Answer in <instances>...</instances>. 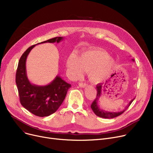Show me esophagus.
Returning <instances> with one entry per match:
<instances>
[{"instance_id": "esophagus-1", "label": "esophagus", "mask_w": 153, "mask_h": 153, "mask_svg": "<svg viewBox=\"0 0 153 153\" xmlns=\"http://www.w3.org/2000/svg\"><path fill=\"white\" fill-rule=\"evenodd\" d=\"M79 87L84 88V87H85L87 86V84L85 83H79Z\"/></svg>"}]
</instances>
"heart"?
<instances>
[{
    "mask_svg": "<svg viewBox=\"0 0 153 153\" xmlns=\"http://www.w3.org/2000/svg\"><path fill=\"white\" fill-rule=\"evenodd\" d=\"M67 66L72 77H77L89 71V77L94 82L99 83L107 79L114 67V62L103 50H95L83 53L80 57L71 55Z\"/></svg>",
    "mask_w": 153,
    "mask_h": 153,
    "instance_id": "b5f03b06",
    "label": "heart"
}]
</instances>
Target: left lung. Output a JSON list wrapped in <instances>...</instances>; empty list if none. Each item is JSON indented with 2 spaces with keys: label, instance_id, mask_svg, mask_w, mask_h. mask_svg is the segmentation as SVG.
Segmentation results:
<instances>
[{
  "label": "left lung",
  "instance_id": "left-lung-1",
  "mask_svg": "<svg viewBox=\"0 0 153 153\" xmlns=\"http://www.w3.org/2000/svg\"><path fill=\"white\" fill-rule=\"evenodd\" d=\"M133 61H134V60L133 59H132ZM107 84L108 82H107V83H105V84L103 85V83H100L98 84L96 86V89H97V96H96V98L95 99L94 101L92 102V105H91V108L93 110V111L95 113V114L101 118H113L115 117H117L120 115H122L123 112L129 107V106L131 105V103H132V102L134 100L135 97L133 98L131 100H130V103L128 104V105L126 106V107L123 109V110L120 111H105L103 110L102 109H101L99 106V99L101 96L102 94V90L103 86L105 87V88L107 87Z\"/></svg>",
  "mask_w": 153,
  "mask_h": 153
}]
</instances>
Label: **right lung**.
Returning <instances> with one entry per match:
<instances>
[{"mask_svg": "<svg viewBox=\"0 0 153 153\" xmlns=\"http://www.w3.org/2000/svg\"><path fill=\"white\" fill-rule=\"evenodd\" d=\"M63 39L61 36L55 37L36 45L58 43ZM36 45L28 48L21 56L15 81L22 105L35 115L43 117L54 114L59 108L71 85L64 81L59 75L47 85H39L30 82L27 74L26 61L28 54Z\"/></svg>", "mask_w": 153, "mask_h": 153, "instance_id": "add662e5", "label": "right lung"}]
</instances>
